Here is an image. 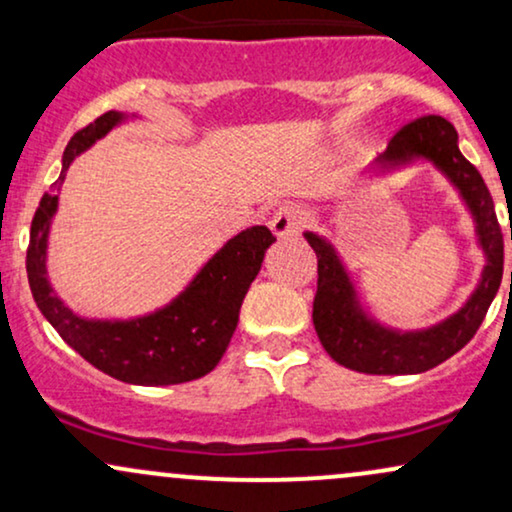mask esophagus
Segmentation results:
<instances>
[{
    "instance_id": "34e87169",
    "label": "esophagus",
    "mask_w": 512,
    "mask_h": 512,
    "mask_svg": "<svg viewBox=\"0 0 512 512\" xmlns=\"http://www.w3.org/2000/svg\"><path fill=\"white\" fill-rule=\"evenodd\" d=\"M305 226V211L298 204H284L269 219V228L276 238H291Z\"/></svg>"
}]
</instances>
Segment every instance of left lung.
I'll return each mask as SVG.
<instances>
[{"instance_id":"8db88e82","label":"left lung","mask_w":512,"mask_h":512,"mask_svg":"<svg viewBox=\"0 0 512 512\" xmlns=\"http://www.w3.org/2000/svg\"><path fill=\"white\" fill-rule=\"evenodd\" d=\"M411 158H428L460 187L464 202L477 219L481 248L486 252V269L479 289L467 305L440 325L424 332H392L368 320L358 310L354 286L342 262L327 240L305 233L317 255V291L313 301V325L320 344L339 366L368 375L424 373L448 361L469 344L484 322L503 279V233L489 187L479 170L457 149V132L445 117L426 115L404 125L387 144L380 166H399ZM512 240V228H510ZM512 284V272H510Z\"/></svg>"}]
</instances>
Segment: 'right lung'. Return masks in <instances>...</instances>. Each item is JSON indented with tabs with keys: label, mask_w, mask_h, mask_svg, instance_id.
<instances>
[{
	"label": "right lung",
	"mask_w": 512,
	"mask_h": 512,
	"mask_svg": "<svg viewBox=\"0 0 512 512\" xmlns=\"http://www.w3.org/2000/svg\"><path fill=\"white\" fill-rule=\"evenodd\" d=\"M120 120L122 115L110 110L69 139L55 187L62 185L74 156L105 137ZM55 211L57 195L45 192L31 221L26 272L40 313L76 354L110 378L132 385L190 383L216 368L236 332L240 305L260 272L264 252L276 240L267 226H252L228 240L195 281L158 313L125 322H96L64 308L45 276V248Z\"/></svg>",
	"instance_id": "obj_1"
}]
</instances>
